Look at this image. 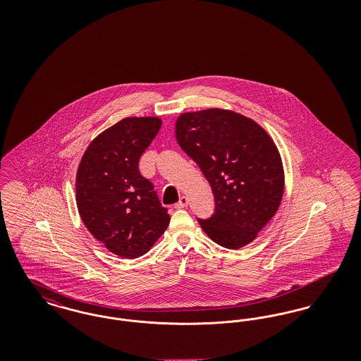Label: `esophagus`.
I'll return each instance as SVG.
<instances>
[{
    "label": "esophagus",
    "mask_w": 361,
    "mask_h": 361,
    "mask_svg": "<svg viewBox=\"0 0 361 361\" xmlns=\"http://www.w3.org/2000/svg\"><path fill=\"white\" fill-rule=\"evenodd\" d=\"M188 206V197L187 196H181L178 203L174 204V208H184V207Z\"/></svg>",
    "instance_id": "34e87169"
}]
</instances>
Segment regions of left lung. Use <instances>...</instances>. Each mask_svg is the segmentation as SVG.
Wrapping results in <instances>:
<instances>
[{"label":"left lung","mask_w":361,"mask_h":361,"mask_svg":"<svg viewBox=\"0 0 361 361\" xmlns=\"http://www.w3.org/2000/svg\"><path fill=\"white\" fill-rule=\"evenodd\" d=\"M176 139L212 188L215 212L199 219L207 235L227 249L256 240L284 193V169L274 139L250 118L221 108L181 114Z\"/></svg>","instance_id":"obj_1"}]
</instances>
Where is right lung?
Masks as SVG:
<instances>
[{"mask_svg":"<svg viewBox=\"0 0 361 361\" xmlns=\"http://www.w3.org/2000/svg\"><path fill=\"white\" fill-rule=\"evenodd\" d=\"M154 116L126 118L87 146L75 177V200L89 233L114 255H146L171 222L139 158L158 134Z\"/></svg>","mask_w":361,"mask_h":361,"instance_id":"right-lung-1","label":"right lung"}]
</instances>
